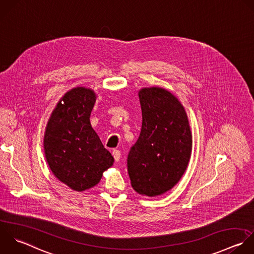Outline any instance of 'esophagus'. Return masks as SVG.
Returning <instances> with one entry per match:
<instances>
[{"label":"esophagus","mask_w":254,"mask_h":254,"mask_svg":"<svg viewBox=\"0 0 254 254\" xmlns=\"http://www.w3.org/2000/svg\"><path fill=\"white\" fill-rule=\"evenodd\" d=\"M113 155H114V158H115V161H116V162L120 161V158H121V151H120V150L114 149Z\"/></svg>","instance_id":"34e87169"}]
</instances>
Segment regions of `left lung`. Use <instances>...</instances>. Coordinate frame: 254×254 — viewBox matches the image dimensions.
I'll return each mask as SVG.
<instances>
[{
	"label": "left lung",
	"mask_w": 254,
	"mask_h": 254,
	"mask_svg": "<svg viewBox=\"0 0 254 254\" xmlns=\"http://www.w3.org/2000/svg\"><path fill=\"white\" fill-rule=\"evenodd\" d=\"M138 98L142 126L127 156V171L136 193L156 197L171 190L185 173L192 132L183 105L168 90L142 88Z\"/></svg>",
	"instance_id": "1"
}]
</instances>
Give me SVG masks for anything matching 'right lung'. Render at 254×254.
<instances>
[{
  "mask_svg": "<svg viewBox=\"0 0 254 254\" xmlns=\"http://www.w3.org/2000/svg\"><path fill=\"white\" fill-rule=\"evenodd\" d=\"M96 93L76 87L59 100L47 122L43 148L53 175L70 189L82 192L96 186L114 164L90 123Z\"/></svg>",
  "mask_w": 254,
  "mask_h": 254,
  "instance_id": "add662e5",
  "label": "right lung"
}]
</instances>
